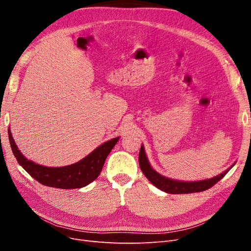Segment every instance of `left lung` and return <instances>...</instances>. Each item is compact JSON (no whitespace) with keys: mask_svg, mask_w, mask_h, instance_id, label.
I'll use <instances>...</instances> for the list:
<instances>
[{"mask_svg":"<svg viewBox=\"0 0 251 251\" xmlns=\"http://www.w3.org/2000/svg\"><path fill=\"white\" fill-rule=\"evenodd\" d=\"M234 164L235 162L223 173L209 179L200 181H181L165 177L151 168L148 160V157L143 146H141L139 151V165L142 173L144 174V176L149 179L151 184L155 185L157 188L160 189V191H163L168 194H191L206 191V189L214 186L218 181L221 180L225 175L229 172V170Z\"/></svg>","mask_w":251,"mask_h":251,"instance_id":"left-lung-1","label":"left lung"}]
</instances>
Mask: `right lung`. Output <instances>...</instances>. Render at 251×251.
<instances>
[{"mask_svg":"<svg viewBox=\"0 0 251 251\" xmlns=\"http://www.w3.org/2000/svg\"><path fill=\"white\" fill-rule=\"evenodd\" d=\"M8 136L14 157L30 176L43 185L63 189L80 188L94 181L100 174L110 151L119 140V137H116L103 142L101 146L96 148L76 163L60 166V168H50L29 160L21 153L14 142L10 127L8 128Z\"/></svg>","mask_w":251,"mask_h":251,"instance_id":"right-lung-1","label":"right lung"}]
</instances>
